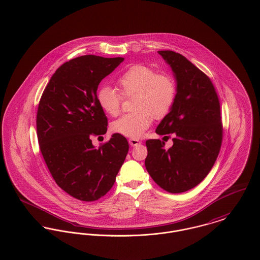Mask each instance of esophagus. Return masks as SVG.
<instances>
[{"instance_id":"obj_1","label":"esophagus","mask_w":260,"mask_h":260,"mask_svg":"<svg viewBox=\"0 0 260 260\" xmlns=\"http://www.w3.org/2000/svg\"><path fill=\"white\" fill-rule=\"evenodd\" d=\"M128 143H129V144H131L132 146H137V145L142 144V143H141L139 140H137V139H129V140H128Z\"/></svg>"}]
</instances>
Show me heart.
<instances>
[{
  "label": "heart",
  "mask_w": 260,
  "mask_h": 260,
  "mask_svg": "<svg viewBox=\"0 0 260 260\" xmlns=\"http://www.w3.org/2000/svg\"><path fill=\"white\" fill-rule=\"evenodd\" d=\"M116 87L123 96L136 95L134 110L136 112L120 116L113 123L114 133L139 139L154 118L167 116L176 95V85L168 74H157L145 64L128 67L116 80ZM100 107L110 116H115L120 111L121 95L111 87H102L98 91Z\"/></svg>",
  "instance_id": "obj_1"
}]
</instances>
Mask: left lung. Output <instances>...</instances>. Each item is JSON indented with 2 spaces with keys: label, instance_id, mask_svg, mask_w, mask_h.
<instances>
[{
  "label": "left lung",
  "instance_id": "1",
  "mask_svg": "<svg viewBox=\"0 0 260 260\" xmlns=\"http://www.w3.org/2000/svg\"><path fill=\"white\" fill-rule=\"evenodd\" d=\"M157 53L173 71L176 95L155 133L174 138L169 149L159 140L146 141L144 165L156 184L179 193L201 183L217 158L222 141L220 106L211 81L191 61L173 51Z\"/></svg>",
  "mask_w": 260,
  "mask_h": 260
}]
</instances>
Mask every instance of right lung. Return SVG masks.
Segmentation results:
<instances>
[{"label": "right lung", "instance_id": "add662e5", "mask_svg": "<svg viewBox=\"0 0 260 260\" xmlns=\"http://www.w3.org/2000/svg\"><path fill=\"white\" fill-rule=\"evenodd\" d=\"M122 60L87 55L64 62L39 104L37 135L47 167L62 190L83 202L98 201L112 188L128 151L119 134L99 148L91 143L108 129L98 87Z\"/></svg>", "mask_w": 260, "mask_h": 260}]
</instances>
